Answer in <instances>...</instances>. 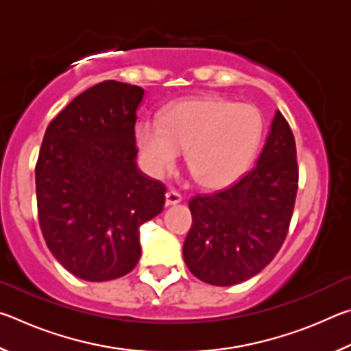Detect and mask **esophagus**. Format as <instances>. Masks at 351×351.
I'll list each match as a JSON object with an SVG mask.
<instances>
[{
	"mask_svg": "<svg viewBox=\"0 0 351 351\" xmlns=\"http://www.w3.org/2000/svg\"><path fill=\"white\" fill-rule=\"evenodd\" d=\"M181 195L176 192V190H169L165 193V206H175L178 203H181Z\"/></svg>",
	"mask_w": 351,
	"mask_h": 351,
	"instance_id": "1",
	"label": "esophagus"
}]
</instances>
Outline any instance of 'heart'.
<instances>
[{"label": "heart", "mask_w": 351, "mask_h": 351, "mask_svg": "<svg viewBox=\"0 0 351 351\" xmlns=\"http://www.w3.org/2000/svg\"><path fill=\"white\" fill-rule=\"evenodd\" d=\"M263 138V121L251 105L219 99L181 100L158 121L134 128L142 167L164 178L186 150V165L201 186L228 187L246 173Z\"/></svg>", "instance_id": "heart-1"}]
</instances>
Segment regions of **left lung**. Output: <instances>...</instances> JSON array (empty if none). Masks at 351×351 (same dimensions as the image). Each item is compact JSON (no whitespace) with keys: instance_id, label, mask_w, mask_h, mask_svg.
Here are the masks:
<instances>
[{"instance_id":"obj_1","label":"left lung","mask_w":351,"mask_h":351,"mask_svg":"<svg viewBox=\"0 0 351 351\" xmlns=\"http://www.w3.org/2000/svg\"><path fill=\"white\" fill-rule=\"evenodd\" d=\"M297 182L295 141L277 111L257 165L228 189L189 201L193 223L182 255L190 272L215 287L257 276L283 245Z\"/></svg>"}]
</instances>
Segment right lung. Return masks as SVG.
Returning <instances> with one entry per match:
<instances>
[{
	"label": "right lung",
	"mask_w": 351,
	"mask_h": 351,
	"mask_svg": "<svg viewBox=\"0 0 351 351\" xmlns=\"http://www.w3.org/2000/svg\"><path fill=\"white\" fill-rule=\"evenodd\" d=\"M142 97L141 86L97 83L46 128L35 167L40 228L58 263L83 280L128 274L141 257L139 228L164 209V184L136 162Z\"/></svg>",
	"instance_id": "obj_1"
}]
</instances>
